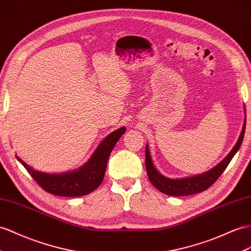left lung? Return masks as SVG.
I'll use <instances>...</instances> for the list:
<instances>
[{
  "label": "left lung",
  "mask_w": 251,
  "mask_h": 251,
  "mask_svg": "<svg viewBox=\"0 0 251 251\" xmlns=\"http://www.w3.org/2000/svg\"><path fill=\"white\" fill-rule=\"evenodd\" d=\"M245 112H246V109H245ZM245 127H246V117H245V121H244L243 130L240 134V138L237 140L236 144L233 147V150L229 152V155L225 158L220 164H217L214 169L204 173V174L184 178V179H170L160 174L151 162L149 147L146 146L145 166H146V172H147V175H149L150 181L152 183L153 187L158 189L160 192L170 196H187V195H193V194H196V193L205 191L207 189H209L211 185L217 180L218 177L223 174L224 171L226 170L228 164L230 163L231 159L233 158L235 152L239 151L240 146L243 142L244 134H245Z\"/></svg>",
  "instance_id": "8db88e82"
}]
</instances>
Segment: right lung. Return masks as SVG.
<instances>
[{"instance_id":"obj_1","label":"right lung","mask_w":251,"mask_h":251,"mask_svg":"<svg viewBox=\"0 0 251 251\" xmlns=\"http://www.w3.org/2000/svg\"><path fill=\"white\" fill-rule=\"evenodd\" d=\"M125 130V127H121L109 134L82 168L67 174H47L35 171L19 157L17 159L44 191L63 197L83 196L100 187L105 176L108 158Z\"/></svg>"}]
</instances>
